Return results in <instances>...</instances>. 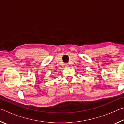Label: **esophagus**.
<instances>
[{
    "label": "esophagus",
    "instance_id": "esophagus-1",
    "mask_svg": "<svg viewBox=\"0 0 124 124\" xmlns=\"http://www.w3.org/2000/svg\"><path fill=\"white\" fill-rule=\"evenodd\" d=\"M64 66L66 67H68V63H65L64 64Z\"/></svg>",
    "mask_w": 124,
    "mask_h": 124
}]
</instances>
